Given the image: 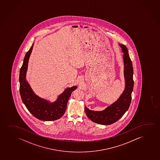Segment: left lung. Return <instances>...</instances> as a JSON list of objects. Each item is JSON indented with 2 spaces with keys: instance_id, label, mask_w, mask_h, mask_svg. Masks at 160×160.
<instances>
[{
  "instance_id": "left-lung-1",
  "label": "left lung",
  "mask_w": 160,
  "mask_h": 160,
  "mask_svg": "<svg viewBox=\"0 0 160 160\" xmlns=\"http://www.w3.org/2000/svg\"><path fill=\"white\" fill-rule=\"evenodd\" d=\"M124 53V76L125 89L119 98L115 102L102 111L89 110L85 107V112L88 117L92 121L101 125H111L118 121L123 116L130 107L132 98L134 81L133 79V68L128 49L125 46L119 44Z\"/></svg>"
}]
</instances>
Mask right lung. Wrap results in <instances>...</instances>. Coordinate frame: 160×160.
Instances as JSON below:
<instances>
[{
  "instance_id": "1",
  "label": "right lung",
  "mask_w": 160,
  "mask_h": 160,
  "mask_svg": "<svg viewBox=\"0 0 160 160\" xmlns=\"http://www.w3.org/2000/svg\"><path fill=\"white\" fill-rule=\"evenodd\" d=\"M32 47L33 44L26 54L19 71V92L22 100L29 112L37 119L43 121L56 120L64 115L72 92L74 91L77 87L74 86L66 89L59 95L55 102L48 103L47 101L36 96L26 80L28 60Z\"/></svg>"
}]
</instances>
